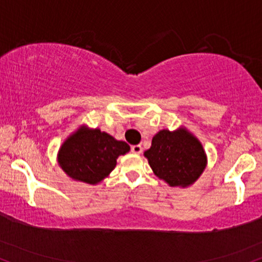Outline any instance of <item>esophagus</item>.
Returning a JSON list of instances; mask_svg holds the SVG:
<instances>
[{
	"mask_svg": "<svg viewBox=\"0 0 262 262\" xmlns=\"http://www.w3.org/2000/svg\"><path fill=\"white\" fill-rule=\"evenodd\" d=\"M131 151L134 154H141L142 153V147L140 144H136V146H132L131 147Z\"/></svg>",
	"mask_w": 262,
	"mask_h": 262,
	"instance_id": "1",
	"label": "esophagus"
}]
</instances>
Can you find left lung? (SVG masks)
I'll return each instance as SVG.
<instances>
[{
  "label": "left lung",
  "mask_w": 262,
  "mask_h": 262,
  "mask_svg": "<svg viewBox=\"0 0 262 262\" xmlns=\"http://www.w3.org/2000/svg\"><path fill=\"white\" fill-rule=\"evenodd\" d=\"M143 154L154 175L170 187L192 186L208 165L202 142L185 126L173 131L160 130Z\"/></svg>",
  "instance_id": "1"
}]
</instances>
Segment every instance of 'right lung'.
<instances>
[{
    "instance_id": "obj_1",
    "label": "right lung",
    "mask_w": 262,
    "mask_h": 262,
    "mask_svg": "<svg viewBox=\"0 0 262 262\" xmlns=\"http://www.w3.org/2000/svg\"><path fill=\"white\" fill-rule=\"evenodd\" d=\"M128 151L126 142L82 124L64 140L57 161L72 180L96 186L111 175L116 159Z\"/></svg>"
}]
</instances>
